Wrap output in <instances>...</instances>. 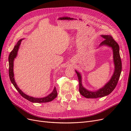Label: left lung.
<instances>
[{"label":"left lung","instance_id":"1","mask_svg":"<svg viewBox=\"0 0 131 131\" xmlns=\"http://www.w3.org/2000/svg\"><path fill=\"white\" fill-rule=\"evenodd\" d=\"M101 36L104 39V40L100 43L98 48L102 46H107L112 49L113 54L114 70L110 80L102 88L96 91H90L86 89L82 85L81 74L75 70L79 79V92L82 96L87 98H97L108 96L116 88L121 73L122 63L119 52L120 47L118 43L110 35H101Z\"/></svg>","mask_w":131,"mask_h":131}]
</instances>
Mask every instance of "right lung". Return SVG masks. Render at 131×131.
<instances>
[{"instance_id":"right-lung-1","label":"right lung","mask_w":131,"mask_h":131,"mask_svg":"<svg viewBox=\"0 0 131 131\" xmlns=\"http://www.w3.org/2000/svg\"><path fill=\"white\" fill-rule=\"evenodd\" d=\"M24 39H21L19 40L16 44L15 45L14 49L13 51L10 52L9 56V78L10 79V81L12 84H13L15 88H16L19 93L20 94L21 96L25 98L28 101H29L32 103H46V102H49L53 101L55 98H56L57 96V92L56 88H54L52 92L51 93H50L49 95H47V96L42 97V98H35L31 96H29L28 95L25 94L24 92H22L19 89L16 83L15 82V78H14V62L15 60V58H16L17 56L18 51L19 48V46L21 43L22 41Z\"/></svg>"}]
</instances>
